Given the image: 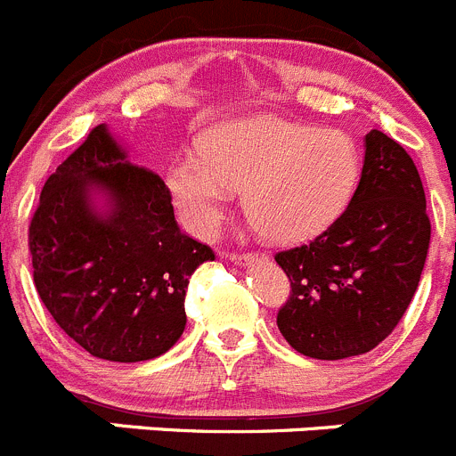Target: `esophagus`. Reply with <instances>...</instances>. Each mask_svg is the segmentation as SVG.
Returning a JSON list of instances; mask_svg holds the SVG:
<instances>
[{
  "label": "esophagus",
  "instance_id": "34e87169",
  "mask_svg": "<svg viewBox=\"0 0 456 456\" xmlns=\"http://www.w3.org/2000/svg\"><path fill=\"white\" fill-rule=\"evenodd\" d=\"M257 257H260L257 253H232L231 260L240 266H248L253 265V262H257Z\"/></svg>",
  "mask_w": 456,
  "mask_h": 456
}]
</instances>
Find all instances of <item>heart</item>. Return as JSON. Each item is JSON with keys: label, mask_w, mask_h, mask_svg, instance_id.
I'll use <instances>...</instances> for the list:
<instances>
[{"label": "heart", "mask_w": 456, "mask_h": 456, "mask_svg": "<svg viewBox=\"0 0 456 456\" xmlns=\"http://www.w3.org/2000/svg\"><path fill=\"white\" fill-rule=\"evenodd\" d=\"M359 174L362 158L348 133L260 115L210 128L200 158L174 162L167 185L196 235H215L237 191H246L248 215L273 240L294 244L344 215Z\"/></svg>", "instance_id": "b5f03b06"}]
</instances>
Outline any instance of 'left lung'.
<instances>
[{
    "instance_id": "obj_1",
    "label": "left lung",
    "mask_w": 456,
    "mask_h": 456,
    "mask_svg": "<svg viewBox=\"0 0 456 456\" xmlns=\"http://www.w3.org/2000/svg\"><path fill=\"white\" fill-rule=\"evenodd\" d=\"M364 146L344 215L310 244L275 256L291 282L278 328L305 357L373 350L403 319L423 273L432 225L419 169L382 131H370Z\"/></svg>"
}]
</instances>
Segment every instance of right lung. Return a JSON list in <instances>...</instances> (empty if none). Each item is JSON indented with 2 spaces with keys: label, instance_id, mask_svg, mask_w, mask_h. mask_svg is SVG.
Returning <instances> with one entry per match:
<instances>
[{
  "label": "right lung",
  "instance_id": "add662e5",
  "mask_svg": "<svg viewBox=\"0 0 456 456\" xmlns=\"http://www.w3.org/2000/svg\"><path fill=\"white\" fill-rule=\"evenodd\" d=\"M28 248L53 321L92 357L124 364L181 339L190 275L215 260L181 232L165 181L133 165L106 124L47 178Z\"/></svg>",
  "mask_w": 456,
  "mask_h": 456
}]
</instances>
